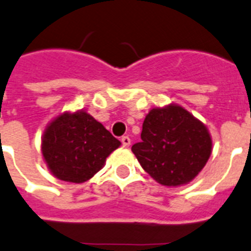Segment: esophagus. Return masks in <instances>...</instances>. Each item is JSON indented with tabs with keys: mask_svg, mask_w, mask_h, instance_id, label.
I'll return each mask as SVG.
<instances>
[{
	"mask_svg": "<svg viewBox=\"0 0 251 251\" xmlns=\"http://www.w3.org/2000/svg\"><path fill=\"white\" fill-rule=\"evenodd\" d=\"M121 143H123L124 148H128L130 147V144H131V140H130L128 136H123V138H121Z\"/></svg>",
	"mask_w": 251,
	"mask_h": 251,
	"instance_id": "obj_1",
	"label": "esophagus"
}]
</instances>
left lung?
<instances>
[{
  "label": "left lung",
  "instance_id": "left-lung-1",
  "mask_svg": "<svg viewBox=\"0 0 251 251\" xmlns=\"http://www.w3.org/2000/svg\"><path fill=\"white\" fill-rule=\"evenodd\" d=\"M132 152L143 169L167 187L187 184L203 169L212 151L206 126L178 104L152 108Z\"/></svg>",
  "mask_w": 251,
  "mask_h": 251
}]
</instances>
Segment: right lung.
Listing matches in <instances>:
<instances>
[{
  "label": "right lung",
  "mask_w": 251,
  "mask_h": 251,
  "mask_svg": "<svg viewBox=\"0 0 251 251\" xmlns=\"http://www.w3.org/2000/svg\"><path fill=\"white\" fill-rule=\"evenodd\" d=\"M120 145L101 123L77 111L62 113L47 126L41 152L58 179L83 183L103 167L106 158Z\"/></svg>",
  "instance_id": "add662e5"
}]
</instances>
